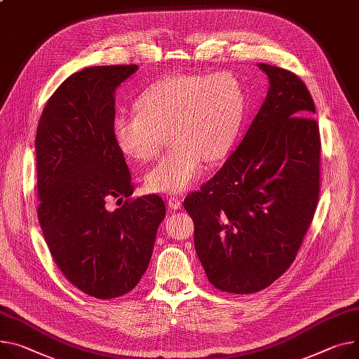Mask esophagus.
<instances>
[{"label":"esophagus","mask_w":359,"mask_h":359,"mask_svg":"<svg viewBox=\"0 0 359 359\" xmlns=\"http://www.w3.org/2000/svg\"><path fill=\"white\" fill-rule=\"evenodd\" d=\"M167 201H168V207L171 210H180L182 205V203L178 197H170V198H167Z\"/></svg>","instance_id":"obj_1"}]
</instances>
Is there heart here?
I'll return each mask as SVG.
<instances>
[{
    "label": "heart",
    "mask_w": 359,
    "mask_h": 359,
    "mask_svg": "<svg viewBox=\"0 0 359 359\" xmlns=\"http://www.w3.org/2000/svg\"><path fill=\"white\" fill-rule=\"evenodd\" d=\"M244 104L243 86L231 73L171 76L140 95L137 112L115 116L114 137L125 156L148 162L158 156L168 133L172 147L147 172L145 185L156 194H180L201 178L205 161L229 154Z\"/></svg>",
    "instance_id": "heart-1"
}]
</instances>
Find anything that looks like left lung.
<instances>
[{
	"label": "left lung",
	"instance_id": "1",
	"mask_svg": "<svg viewBox=\"0 0 359 359\" xmlns=\"http://www.w3.org/2000/svg\"><path fill=\"white\" fill-rule=\"evenodd\" d=\"M259 67L269 90L249 130L222 170L184 200L210 283L236 294L263 290L289 269L319 198L313 99L294 73Z\"/></svg>",
	"mask_w": 359,
	"mask_h": 359
}]
</instances>
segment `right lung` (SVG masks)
Segmentation results:
<instances>
[{
  "label": "right lung",
  "mask_w": 359,
  "mask_h": 359,
  "mask_svg": "<svg viewBox=\"0 0 359 359\" xmlns=\"http://www.w3.org/2000/svg\"><path fill=\"white\" fill-rule=\"evenodd\" d=\"M136 70L93 66L72 74L44 106L36 135L43 236L65 278L97 299L140 283L167 211L155 194L107 208L133 192L112 123L116 89Z\"/></svg>",
  "instance_id": "add662e5"
}]
</instances>
